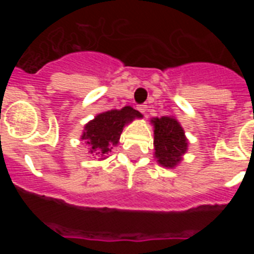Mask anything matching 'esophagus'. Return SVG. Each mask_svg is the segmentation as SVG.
<instances>
[{"instance_id": "34e87169", "label": "esophagus", "mask_w": 254, "mask_h": 254, "mask_svg": "<svg viewBox=\"0 0 254 254\" xmlns=\"http://www.w3.org/2000/svg\"><path fill=\"white\" fill-rule=\"evenodd\" d=\"M137 109H138V111L141 112V113L143 114V116H145V117H147V114H146L147 107H146V105H138V107H137Z\"/></svg>"}]
</instances>
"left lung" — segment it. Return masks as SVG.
Masks as SVG:
<instances>
[{"label": "left lung", "instance_id": "obj_1", "mask_svg": "<svg viewBox=\"0 0 254 254\" xmlns=\"http://www.w3.org/2000/svg\"><path fill=\"white\" fill-rule=\"evenodd\" d=\"M151 125L154 126V158L163 168H176L188 150L185 129L174 116L155 117Z\"/></svg>", "mask_w": 254, "mask_h": 254}]
</instances>
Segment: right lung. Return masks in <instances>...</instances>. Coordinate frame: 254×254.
I'll return each instance as SVG.
<instances>
[{
  "label": "right lung",
  "instance_id": "obj_1",
  "mask_svg": "<svg viewBox=\"0 0 254 254\" xmlns=\"http://www.w3.org/2000/svg\"><path fill=\"white\" fill-rule=\"evenodd\" d=\"M137 118H142V114L129 105L96 114L84 126L81 133L89 154L99 160L107 159L112 149L120 143L123 128Z\"/></svg>",
  "mask_w": 254,
  "mask_h": 254
}]
</instances>
